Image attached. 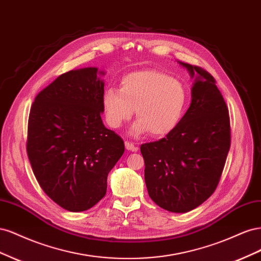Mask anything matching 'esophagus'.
Segmentation results:
<instances>
[{"label": "esophagus", "mask_w": 261, "mask_h": 261, "mask_svg": "<svg viewBox=\"0 0 261 261\" xmlns=\"http://www.w3.org/2000/svg\"><path fill=\"white\" fill-rule=\"evenodd\" d=\"M125 148L128 150V151H137L138 150V147L136 145H134L133 143H130V141H125Z\"/></svg>", "instance_id": "esophagus-1"}]
</instances>
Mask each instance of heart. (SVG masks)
Instances as JSON below:
<instances>
[{"label":"heart","instance_id":"b5f03b06","mask_svg":"<svg viewBox=\"0 0 261 261\" xmlns=\"http://www.w3.org/2000/svg\"><path fill=\"white\" fill-rule=\"evenodd\" d=\"M187 105V91L179 81L160 70L147 69L125 75L120 90L109 87L102 96L107 123L121 127L134 113L138 121L133 132L163 137L179 124Z\"/></svg>","mask_w":261,"mask_h":261}]
</instances>
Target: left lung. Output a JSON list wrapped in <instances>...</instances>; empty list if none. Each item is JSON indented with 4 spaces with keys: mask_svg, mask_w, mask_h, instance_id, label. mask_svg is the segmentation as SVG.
Wrapping results in <instances>:
<instances>
[{
    "mask_svg": "<svg viewBox=\"0 0 261 261\" xmlns=\"http://www.w3.org/2000/svg\"><path fill=\"white\" fill-rule=\"evenodd\" d=\"M196 80L192 103L177 127L140 146L148 194L158 206L188 212L215 193L231 146L225 101L207 70L179 62Z\"/></svg>",
    "mask_w": 261,
    "mask_h": 261,
    "instance_id": "1",
    "label": "left lung"
}]
</instances>
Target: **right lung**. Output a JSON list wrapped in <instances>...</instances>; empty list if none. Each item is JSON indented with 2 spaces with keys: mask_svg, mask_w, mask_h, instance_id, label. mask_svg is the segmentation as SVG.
<instances>
[{
  "mask_svg": "<svg viewBox=\"0 0 261 261\" xmlns=\"http://www.w3.org/2000/svg\"><path fill=\"white\" fill-rule=\"evenodd\" d=\"M97 73L86 67L62 74L37 94L28 118L27 154L38 183L73 212L103 198L109 172L125 150L102 123L105 83Z\"/></svg>",
  "mask_w": 261,
  "mask_h": 261,
  "instance_id": "add662e5",
  "label": "right lung"
}]
</instances>
